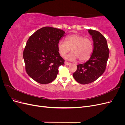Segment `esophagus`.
Here are the masks:
<instances>
[{"instance_id": "34e87169", "label": "esophagus", "mask_w": 125, "mask_h": 125, "mask_svg": "<svg viewBox=\"0 0 125 125\" xmlns=\"http://www.w3.org/2000/svg\"><path fill=\"white\" fill-rule=\"evenodd\" d=\"M65 64L66 65H70V62H65Z\"/></svg>"}]
</instances>
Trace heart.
<instances>
[{
	"instance_id": "heart-1",
	"label": "heart",
	"mask_w": 125,
	"mask_h": 125,
	"mask_svg": "<svg viewBox=\"0 0 125 125\" xmlns=\"http://www.w3.org/2000/svg\"><path fill=\"white\" fill-rule=\"evenodd\" d=\"M58 51L62 57L71 50L70 54L66 58L71 61L79 59L81 62L86 61L91 56L93 50L92 40L78 34H72L67 36L65 42L60 41L57 45Z\"/></svg>"
}]
</instances>
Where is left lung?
Segmentation results:
<instances>
[{"label":"left lung","mask_w":125,"mask_h":125,"mask_svg":"<svg viewBox=\"0 0 125 125\" xmlns=\"http://www.w3.org/2000/svg\"><path fill=\"white\" fill-rule=\"evenodd\" d=\"M93 41V51L88 61L77 65L73 74L75 81L82 84L90 83L103 74L109 54L107 41L102 34L95 30H88Z\"/></svg>","instance_id":"obj_1"}]
</instances>
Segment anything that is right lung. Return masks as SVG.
I'll return each mask as SVG.
<instances>
[{
  "label": "right lung",
  "instance_id": "1",
  "mask_svg": "<svg viewBox=\"0 0 125 125\" xmlns=\"http://www.w3.org/2000/svg\"><path fill=\"white\" fill-rule=\"evenodd\" d=\"M65 34L63 30L46 26L34 33L26 42L23 51L25 70L39 83L47 84L54 81L58 67L64 64L57 45Z\"/></svg>",
  "mask_w": 125,
  "mask_h": 125
}]
</instances>
